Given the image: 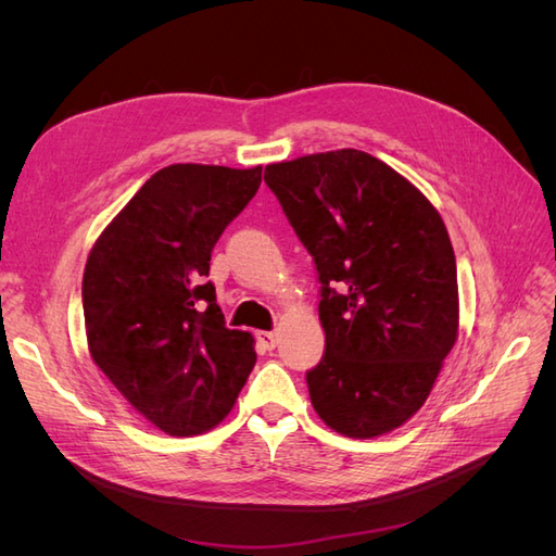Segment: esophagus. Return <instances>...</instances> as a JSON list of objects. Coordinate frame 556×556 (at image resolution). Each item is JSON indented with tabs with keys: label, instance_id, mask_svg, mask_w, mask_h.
<instances>
[{
	"label": "esophagus",
	"instance_id": "34e87169",
	"mask_svg": "<svg viewBox=\"0 0 556 556\" xmlns=\"http://www.w3.org/2000/svg\"><path fill=\"white\" fill-rule=\"evenodd\" d=\"M257 341L266 348V350H274L278 345V333L274 331H260L257 333Z\"/></svg>",
	"mask_w": 556,
	"mask_h": 556
}]
</instances>
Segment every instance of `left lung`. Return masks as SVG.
Masks as SVG:
<instances>
[{"label": "left lung", "instance_id": "8db88e82", "mask_svg": "<svg viewBox=\"0 0 556 556\" xmlns=\"http://www.w3.org/2000/svg\"><path fill=\"white\" fill-rule=\"evenodd\" d=\"M319 274L325 355L306 374L323 422L376 439L425 406L457 343V262L441 213L415 185L355 148L268 164Z\"/></svg>", "mask_w": 556, "mask_h": 556}]
</instances>
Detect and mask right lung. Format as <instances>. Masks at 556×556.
Instances as JSON below:
<instances>
[{"mask_svg": "<svg viewBox=\"0 0 556 556\" xmlns=\"http://www.w3.org/2000/svg\"><path fill=\"white\" fill-rule=\"evenodd\" d=\"M260 182L262 166H164L88 255L90 357L134 410L169 435L220 425L257 362L252 333L225 327L206 276L213 245Z\"/></svg>", "mask_w": 556, "mask_h": 556, "instance_id": "obj_1", "label": "right lung"}]
</instances>
